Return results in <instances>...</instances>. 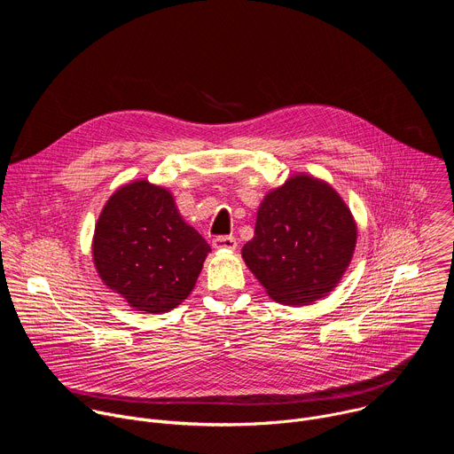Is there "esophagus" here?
<instances>
[{"mask_svg": "<svg viewBox=\"0 0 454 454\" xmlns=\"http://www.w3.org/2000/svg\"><path fill=\"white\" fill-rule=\"evenodd\" d=\"M212 246L215 249H235L237 247V239L231 237V235H221V237H215L212 240Z\"/></svg>", "mask_w": 454, "mask_h": 454, "instance_id": "34e87169", "label": "esophagus"}]
</instances>
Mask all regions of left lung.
I'll return each instance as SVG.
<instances>
[{
  "label": "left lung",
  "mask_w": 454,
  "mask_h": 454,
  "mask_svg": "<svg viewBox=\"0 0 454 454\" xmlns=\"http://www.w3.org/2000/svg\"><path fill=\"white\" fill-rule=\"evenodd\" d=\"M356 240V221L340 193L296 174L266 193L242 258L275 301L309 305L340 284Z\"/></svg>",
  "instance_id": "left-lung-1"
}]
</instances>
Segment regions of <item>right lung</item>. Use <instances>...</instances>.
<instances>
[{"mask_svg": "<svg viewBox=\"0 0 454 454\" xmlns=\"http://www.w3.org/2000/svg\"><path fill=\"white\" fill-rule=\"evenodd\" d=\"M208 253V242L183 221L172 193L147 179L113 193L93 235L102 282L133 309L153 314L186 300Z\"/></svg>", "mask_w": 454, "mask_h": 454, "instance_id": "obj_1", "label": "right lung"}]
</instances>
